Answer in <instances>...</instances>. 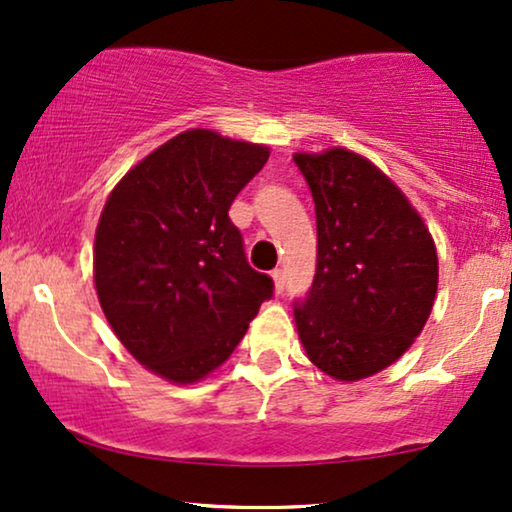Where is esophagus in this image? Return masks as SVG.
I'll list each match as a JSON object with an SVG mask.
<instances>
[{
  "mask_svg": "<svg viewBox=\"0 0 512 512\" xmlns=\"http://www.w3.org/2000/svg\"><path fill=\"white\" fill-rule=\"evenodd\" d=\"M272 279H275V291L277 293H282L284 291V286H286V275H284V270H272Z\"/></svg>",
  "mask_w": 512,
  "mask_h": 512,
  "instance_id": "obj_1",
  "label": "esophagus"
}]
</instances>
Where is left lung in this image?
<instances>
[{"mask_svg": "<svg viewBox=\"0 0 512 512\" xmlns=\"http://www.w3.org/2000/svg\"><path fill=\"white\" fill-rule=\"evenodd\" d=\"M317 212V272L293 303L298 335L319 370L340 382L380 373L429 319L436 244L387 174L359 153H296Z\"/></svg>", "mask_w": 512, "mask_h": 512, "instance_id": "1", "label": "left lung"}]
</instances>
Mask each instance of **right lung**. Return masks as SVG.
<instances>
[{
    "label": "right lung",
    "instance_id": "right-lung-1",
    "mask_svg": "<svg viewBox=\"0 0 512 512\" xmlns=\"http://www.w3.org/2000/svg\"><path fill=\"white\" fill-rule=\"evenodd\" d=\"M268 146L186 130L118 181L95 233V289L116 338L174 384L235 352L272 279L244 256L228 209Z\"/></svg>",
    "mask_w": 512,
    "mask_h": 512
}]
</instances>
